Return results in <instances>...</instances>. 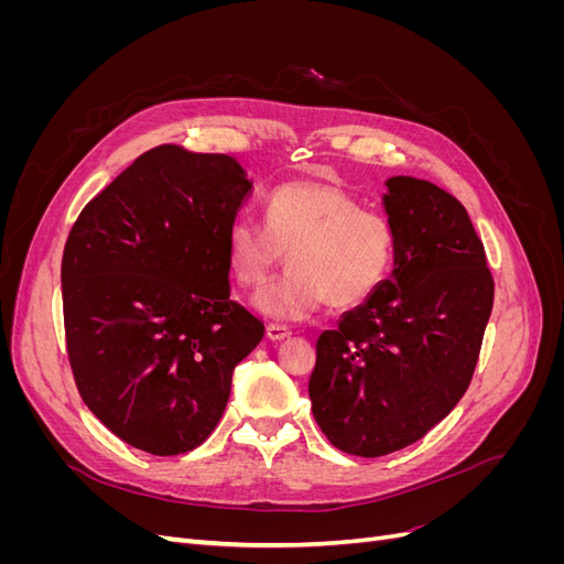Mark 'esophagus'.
I'll use <instances>...</instances> for the list:
<instances>
[{
  "label": "esophagus",
  "mask_w": 564,
  "mask_h": 564,
  "mask_svg": "<svg viewBox=\"0 0 564 564\" xmlns=\"http://www.w3.org/2000/svg\"><path fill=\"white\" fill-rule=\"evenodd\" d=\"M289 336H292V329L282 327V324H268V327H265V338L268 340H284Z\"/></svg>",
  "instance_id": "1"
}]
</instances>
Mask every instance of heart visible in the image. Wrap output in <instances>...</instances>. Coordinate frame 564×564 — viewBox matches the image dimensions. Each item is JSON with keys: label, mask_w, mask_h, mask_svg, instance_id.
<instances>
[{"label": "heart", "mask_w": 564, "mask_h": 564, "mask_svg": "<svg viewBox=\"0 0 564 564\" xmlns=\"http://www.w3.org/2000/svg\"><path fill=\"white\" fill-rule=\"evenodd\" d=\"M398 235L390 218L362 209L348 191L324 181L284 183L265 202V226L237 218L226 259L245 289L261 286L286 253L289 272L251 299L261 315L299 322L332 308H355L386 282Z\"/></svg>", "instance_id": "b5f03b06"}]
</instances>
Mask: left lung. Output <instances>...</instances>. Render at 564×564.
I'll list each match as a JSON object with an SVG mask.
<instances>
[{
    "label": "left lung",
    "mask_w": 564,
    "mask_h": 564,
    "mask_svg": "<svg viewBox=\"0 0 564 564\" xmlns=\"http://www.w3.org/2000/svg\"><path fill=\"white\" fill-rule=\"evenodd\" d=\"M390 278L317 338L308 395L334 447L377 458L414 445L470 386L494 303L485 247L442 187L386 181Z\"/></svg>",
    "instance_id": "8db88e82"
}]
</instances>
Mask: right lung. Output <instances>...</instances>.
<instances>
[{"label": "right lung", "instance_id": "obj_1", "mask_svg": "<svg viewBox=\"0 0 564 564\" xmlns=\"http://www.w3.org/2000/svg\"><path fill=\"white\" fill-rule=\"evenodd\" d=\"M251 193L240 162L158 145L98 193L67 235L65 344L79 395L127 445L199 447L263 322L230 299L226 235Z\"/></svg>", "mask_w": 564, "mask_h": 564}]
</instances>
